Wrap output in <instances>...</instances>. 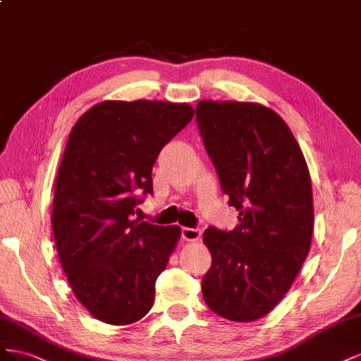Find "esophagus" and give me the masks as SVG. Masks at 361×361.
<instances>
[{
	"label": "esophagus",
	"instance_id": "34e87169",
	"mask_svg": "<svg viewBox=\"0 0 361 361\" xmlns=\"http://www.w3.org/2000/svg\"><path fill=\"white\" fill-rule=\"evenodd\" d=\"M181 238L188 242H197L201 238V230L200 228H188V226H184V228H181Z\"/></svg>",
	"mask_w": 361,
	"mask_h": 361
}]
</instances>
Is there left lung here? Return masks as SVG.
Returning <instances> with one entry per match:
<instances>
[{"instance_id": "obj_1", "label": "left lung", "mask_w": 361, "mask_h": 361, "mask_svg": "<svg viewBox=\"0 0 361 361\" xmlns=\"http://www.w3.org/2000/svg\"><path fill=\"white\" fill-rule=\"evenodd\" d=\"M197 123L228 205L239 212L234 230L204 231L212 254L204 301L228 321H257L283 300L310 251V172L287 123L264 106L200 101Z\"/></svg>"}]
</instances>
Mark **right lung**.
Wrapping results in <instances>:
<instances>
[{"mask_svg":"<svg viewBox=\"0 0 361 361\" xmlns=\"http://www.w3.org/2000/svg\"><path fill=\"white\" fill-rule=\"evenodd\" d=\"M192 118L184 102L102 101L69 133L51 224L72 292L101 322L135 324L151 310L181 230L135 214L161 148Z\"/></svg>","mask_w":361,"mask_h":361,"instance_id":"1","label":"right lung"}]
</instances>
